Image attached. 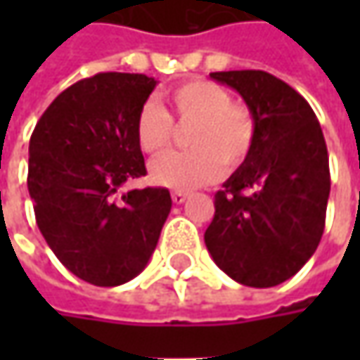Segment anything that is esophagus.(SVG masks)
Segmentation results:
<instances>
[{"label": "esophagus", "instance_id": "34e87169", "mask_svg": "<svg viewBox=\"0 0 360 360\" xmlns=\"http://www.w3.org/2000/svg\"><path fill=\"white\" fill-rule=\"evenodd\" d=\"M186 198H188V192H184V190H174L172 192V200L176 202V204L186 202Z\"/></svg>", "mask_w": 360, "mask_h": 360}]
</instances>
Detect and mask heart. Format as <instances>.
<instances>
[{"label": "heart", "mask_w": 360, "mask_h": 360, "mask_svg": "<svg viewBox=\"0 0 360 360\" xmlns=\"http://www.w3.org/2000/svg\"><path fill=\"white\" fill-rule=\"evenodd\" d=\"M178 124H192L186 142L192 150L166 154L150 166L152 180L166 188L190 190L214 182L242 166L256 140L255 114L232 102L226 88L208 79H190L164 94ZM134 136L144 154H160L172 144V118L154 102H146L134 118Z\"/></svg>", "instance_id": "obj_1"}]
</instances>
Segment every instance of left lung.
Listing matches in <instances>:
<instances>
[{
	"label": "left lung",
	"instance_id": "left-lung-1",
	"mask_svg": "<svg viewBox=\"0 0 360 360\" xmlns=\"http://www.w3.org/2000/svg\"><path fill=\"white\" fill-rule=\"evenodd\" d=\"M255 114L250 156L214 196L204 242L232 281L269 288L288 281L314 255L330 192L328 152L309 102L260 70L214 72Z\"/></svg>",
	"mask_w": 360,
	"mask_h": 360
}]
</instances>
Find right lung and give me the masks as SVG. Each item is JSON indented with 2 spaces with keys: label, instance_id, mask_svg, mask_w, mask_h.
Returning <instances> with one entry per match:
<instances>
[{
  "label": "right lung",
  "instance_id": "add662e5",
  "mask_svg": "<svg viewBox=\"0 0 360 360\" xmlns=\"http://www.w3.org/2000/svg\"><path fill=\"white\" fill-rule=\"evenodd\" d=\"M154 88L144 74L79 79L49 104L30 140L37 229L65 269L96 286H118L146 269L172 208L166 188L120 194L146 176L134 118Z\"/></svg>",
  "mask_w": 360,
  "mask_h": 360
}]
</instances>
